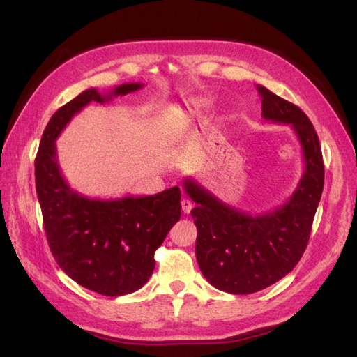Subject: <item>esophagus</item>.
<instances>
[{
	"mask_svg": "<svg viewBox=\"0 0 357 357\" xmlns=\"http://www.w3.org/2000/svg\"><path fill=\"white\" fill-rule=\"evenodd\" d=\"M181 208H183V213L184 215H188L192 211V208H193V204L188 201V199H183V201H181Z\"/></svg>",
	"mask_w": 357,
	"mask_h": 357,
	"instance_id": "esophagus-1",
	"label": "esophagus"
}]
</instances>
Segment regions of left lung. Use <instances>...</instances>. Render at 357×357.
Here are the masks:
<instances>
[{
    "label": "left lung",
    "instance_id": "1",
    "mask_svg": "<svg viewBox=\"0 0 357 357\" xmlns=\"http://www.w3.org/2000/svg\"><path fill=\"white\" fill-rule=\"evenodd\" d=\"M262 116L291 126L301 142L304 173L285 204L252 216L222 202L193 178L183 187L196 207L190 211L198 236L196 259L218 290L252 294L278 282L304 255L324 190V161L312 121L298 105L257 86Z\"/></svg>",
    "mask_w": 357,
    "mask_h": 357
}]
</instances>
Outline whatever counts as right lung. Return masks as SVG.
<instances>
[{
	"mask_svg": "<svg viewBox=\"0 0 357 357\" xmlns=\"http://www.w3.org/2000/svg\"><path fill=\"white\" fill-rule=\"evenodd\" d=\"M141 82L101 95L87 89L49 121L35 159V184L50 252L75 282L104 296L133 293L155 270V252L181 218V190L92 199L67 184L56 158L59 133L89 102L136 92Z\"/></svg>",
	"mask_w": 357,
	"mask_h": 357,
	"instance_id": "1",
	"label": "right lung"
}]
</instances>
